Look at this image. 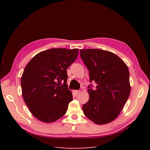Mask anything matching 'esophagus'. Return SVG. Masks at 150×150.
Returning <instances> with one entry per match:
<instances>
[{
    "instance_id": "1",
    "label": "esophagus",
    "mask_w": 150,
    "mask_h": 150,
    "mask_svg": "<svg viewBox=\"0 0 150 150\" xmlns=\"http://www.w3.org/2000/svg\"><path fill=\"white\" fill-rule=\"evenodd\" d=\"M80 92H81V91H78V90H76V91H74V93H75V94H76V95H78V94H79V93H80Z\"/></svg>"
}]
</instances>
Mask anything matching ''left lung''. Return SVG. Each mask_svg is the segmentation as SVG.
Returning a JSON list of instances; mask_svg holds the SVG:
<instances>
[{
	"label": "left lung",
	"instance_id": "left-lung-1",
	"mask_svg": "<svg viewBox=\"0 0 150 150\" xmlns=\"http://www.w3.org/2000/svg\"><path fill=\"white\" fill-rule=\"evenodd\" d=\"M95 90L88 89L89 99L83 104L84 115L97 125H105L119 116L131 92L128 67L115 54L98 49L80 50ZM90 88V87H89Z\"/></svg>",
	"mask_w": 150,
	"mask_h": 150
}]
</instances>
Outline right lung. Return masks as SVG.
Returning a JSON list of instances; mask_svg holds the SVG:
<instances>
[{
  "label": "right lung",
  "mask_w": 150,
  "mask_h": 150,
  "mask_svg": "<svg viewBox=\"0 0 150 150\" xmlns=\"http://www.w3.org/2000/svg\"><path fill=\"white\" fill-rule=\"evenodd\" d=\"M78 51L50 49L36 54L26 65L21 79L22 97L39 121L50 123L66 114L72 100L66 83L67 69L78 57Z\"/></svg>",
  "instance_id": "right-lung-1"
}]
</instances>
